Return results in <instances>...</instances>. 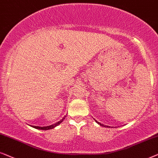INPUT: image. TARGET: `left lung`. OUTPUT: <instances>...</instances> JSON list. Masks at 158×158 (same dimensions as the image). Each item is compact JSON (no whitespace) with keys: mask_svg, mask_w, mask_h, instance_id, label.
Returning a JSON list of instances; mask_svg holds the SVG:
<instances>
[{"mask_svg":"<svg viewBox=\"0 0 158 158\" xmlns=\"http://www.w3.org/2000/svg\"><path fill=\"white\" fill-rule=\"evenodd\" d=\"M94 121H95V122H96V123H98V124H99V125H100V126H101V127H108V126H106V125H103V124H102V123H100V122L97 121L95 119H94Z\"/></svg>","mask_w":158,"mask_h":158,"instance_id":"1","label":"left lung"}]
</instances>
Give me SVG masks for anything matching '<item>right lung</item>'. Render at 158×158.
Returning a JSON list of instances; mask_svg holds the SVG:
<instances>
[{"label":"right lung","instance_id":"1","mask_svg":"<svg viewBox=\"0 0 158 158\" xmlns=\"http://www.w3.org/2000/svg\"><path fill=\"white\" fill-rule=\"evenodd\" d=\"M66 115H65V116L63 118L60 120V121H59L58 122H56V123H54V124H52V125L48 126V127H35V126H31V127H33V128H35V129H40V130H49V129H53V128L56 127H57V126L59 125L60 123H61L63 121H64V120L65 119V118H66Z\"/></svg>","mask_w":158,"mask_h":158}]
</instances>
